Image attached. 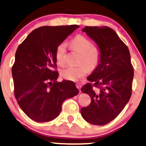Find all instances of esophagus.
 Masks as SVG:
<instances>
[{
  "label": "esophagus",
  "instance_id": "obj_1",
  "mask_svg": "<svg viewBox=\"0 0 146 146\" xmlns=\"http://www.w3.org/2000/svg\"><path fill=\"white\" fill-rule=\"evenodd\" d=\"M76 86L77 88H78V90H79L80 92V87H81V85H80V83H76Z\"/></svg>",
  "mask_w": 146,
  "mask_h": 146
}]
</instances>
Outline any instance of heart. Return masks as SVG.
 <instances>
[{"instance_id":"b5f03b06","label":"heart","mask_w":146,"mask_h":146,"mask_svg":"<svg viewBox=\"0 0 146 146\" xmlns=\"http://www.w3.org/2000/svg\"><path fill=\"white\" fill-rule=\"evenodd\" d=\"M74 50L81 54L78 66H68L61 71V76L66 80L76 81L83 78L88 72L89 68L94 70L97 68L101 59V50L98 46L93 45L90 39L83 35H77L70 42ZM55 58L58 64L63 66L67 61L66 44L61 43L56 47Z\"/></svg>"}]
</instances>
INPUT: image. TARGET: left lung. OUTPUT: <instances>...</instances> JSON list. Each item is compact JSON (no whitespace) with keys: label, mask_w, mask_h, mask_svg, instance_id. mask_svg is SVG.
<instances>
[{"label":"left lung","mask_w":146,"mask_h":146,"mask_svg":"<svg viewBox=\"0 0 146 146\" xmlns=\"http://www.w3.org/2000/svg\"><path fill=\"white\" fill-rule=\"evenodd\" d=\"M101 50V59L81 92L90 95V104L80 110L87 122L102 126L124 109L132 94L134 70L127 46L108 27H85L83 29Z\"/></svg>","instance_id":"obj_1"}]
</instances>
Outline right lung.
I'll return each instance as SVG.
<instances>
[{
	"label": "right lung",
	"mask_w": 146,
	"mask_h": 146,
	"mask_svg": "<svg viewBox=\"0 0 146 146\" xmlns=\"http://www.w3.org/2000/svg\"><path fill=\"white\" fill-rule=\"evenodd\" d=\"M78 25L39 27L17 48L12 66L14 96L22 110L38 122L55 119L66 99L78 94L74 83L57 82L55 51Z\"/></svg>",
	"instance_id": "1"
}]
</instances>
